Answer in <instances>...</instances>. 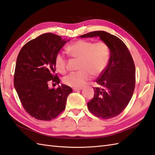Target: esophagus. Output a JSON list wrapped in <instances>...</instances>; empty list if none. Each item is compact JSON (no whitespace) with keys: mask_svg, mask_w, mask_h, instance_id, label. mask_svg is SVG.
<instances>
[{"mask_svg":"<svg viewBox=\"0 0 155 155\" xmlns=\"http://www.w3.org/2000/svg\"><path fill=\"white\" fill-rule=\"evenodd\" d=\"M82 89V88H74V91H81Z\"/></svg>","mask_w":155,"mask_h":155,"instance_id":"esophagus-1","label":"esophagus"}]
</instances>
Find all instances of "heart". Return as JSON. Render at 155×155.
<instances>
[{"label":"heart","instance_id":"obj_1","mask_svg":"<svg viewBox=\"0 0 155 155\" xmlns=\"http://www.w3.org/2000/svg\"><path fill=\"white\" fill-rule=\"evenodd\" d=\"M71 56L80 59L78 69L80 71L72 72L65 76L64 83L74 88H80L94 76H98L104 71L109 58L108 46L104 42L94 43L91 41L79 40L67 47ZM54 66L58 72L64 74L67 71V59L62 52L56 54Z\"/></svg>","mask_w":155,"mask_h":155}]
</instances>
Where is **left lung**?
I'll return each instance as SVG.
<instances>
[{
    "instance_id": "8db88e82",
    "label": "left lung",
    "mask_w": 155,
    "mask_h": 155,
    "mask_svg": "<svg viewBox=\"0 0 155 155\" xmlns=\"http://www.w3.org/2000/svg\"><path fill=\"white\" fill-rule=\"evenodd\" d=\"M80 38H99L110 51L107 66L94 87V97L87 103L93 114L108 119L119 115L129 104L135 86V67L129 51L119 38L105 31H95Z\"/></svg>"
}]
</instances>
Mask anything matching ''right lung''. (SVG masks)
I'll return each instance as SVG.
<instances>
[{"instance_id":"right-lung-1","label":"right lung","mask_w":155,"mask_h":155,"mask_svg":"<svg viewBox=\"0 0 155 155\" xmlns=\"http://www.w3.org/2000/svg\"><path fill=\"white\" fill-rule=\"evenodd\" d=\"M70 40L46 33L27 42L17 57L14 86L26 111L42 121L56 118L66 107L67 97L72 89L61 84L56 89L50 88L51 80L59 84L55 72L54 58Z\"/></svg>"}]
</instances>
